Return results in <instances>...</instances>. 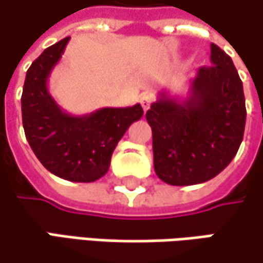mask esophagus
<instances>
[{"mask_svg":"<svg viewBox=\"0 0 263 263\" xmlns=\"http://www.w3.org/2000/svg\"><path fill=\"white\" fill-rule=\"evenodd\" d=\"M152 102H154V95H151V93H144L141 98H140V104H141V107L144 111H147L151 105H152Z\"/></svg>","mask_w":263,"mask_h":263,"instance_id":"34e87169","label":"esophagus"}]
</instances>
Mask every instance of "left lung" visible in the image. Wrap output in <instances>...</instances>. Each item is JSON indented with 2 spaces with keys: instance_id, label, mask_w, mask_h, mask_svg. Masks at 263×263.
Masks as SVG:
<instances>
[{
  "instance_id": "1",
  "label": "left lung",
  "mask_w": 263,
  "mask_h": 263,
  "mask_svg": "<svg viewBox=\"0 0 263 263\" xmlns=\"http://www.w3.org/2000/svg\"><path fill=\"white\" fill-rule=\"evenodd\" d=\"M211 64L196 72L185 99L161 91L146 112L155 173L168 185L215 178L241 146L247 117L242 81L232 59L214 43Z\"/></svg>"
}]
</instances>
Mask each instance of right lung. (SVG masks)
Here are the masks:
<instances>
[{
	"label": "right lung",
	"mask_w": 263,
	"mask_h": 263,
	"mask_svg": "<svg viewBox=\"0 0 263 263\" xmlns=\"http://www.w3.org/2000/svg\"><path fill=\"white\" fill-rule=\"evenodd\" d=\"M70 37L46 48L27 70L21 98L25 137L43 167L70 182H95L109 168L111 155L134 122L143 116L140 104L126 108H99L72 116L48 90L52 69Z\"/></svg>",
	"instance_id": "1"
}]
</instances>
